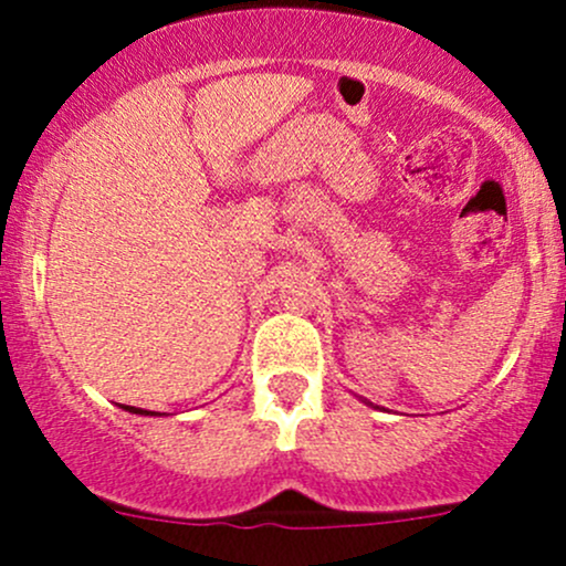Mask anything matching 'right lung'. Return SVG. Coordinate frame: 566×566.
Returning a JSON list of instances; mask_svg holds the SVG:
<instances>
[{
  "label": "right lung",
  "mask_w": 566,
  "mask_h": 566,
  "mask_svg": "<svg viewBox=\"0 0 566 566\" xmlns=\"http://www.w3.org/2000/svg\"><path fill=\"white\" fill-rule=\"evenodd\" d=\"M122 409H129V412H135V415H154V412H148V409H138V407H127V405H122Z\"/></svg>",
  "instance_id": "obj_1"
}]
</instances>
